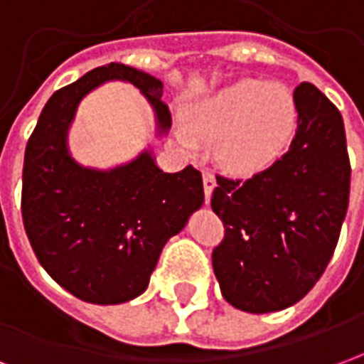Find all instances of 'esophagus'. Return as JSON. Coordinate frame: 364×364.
<instances>
[{
	"label": "esophagus",
	"instance_id": "obj_1",
	"mask_svg": "<svg viewBox=\"0 0 364 364\" xmlns=\"http://www.w3.org/2000/svg\"><path fill=\"white\" fill-rule=\"evenodd\" d=\"M203 185H205L206 203H208V200H210V195H213L214 187H216V177H214L213 171H208V169L203 171Z\"/></svg>",
	"mask_w": 364,
	"mask_h": 364
}]
</instances>
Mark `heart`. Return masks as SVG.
Segmentation results:
<instances>
[{
  "instance_id": "1",
  "label": "heart",
  "mask_w": 364,
  "mask_h": 364,
  "mask_svg": "<svg viewBox=\"0 0 364 364\" xmlns=\"http://www.w3.org/2000/svg\"><path fill=\"white\" fill-rule=\"evenodd\" d=\"M294 97L281 83L240 80L195 105L185 117L181 140L187 148L214 142L226 167L255 173L281 156L296 128Z\"/></svg>"
}]
</instances>
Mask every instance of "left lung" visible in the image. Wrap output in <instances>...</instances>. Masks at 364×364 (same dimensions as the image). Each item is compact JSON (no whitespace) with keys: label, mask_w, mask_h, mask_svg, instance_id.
<instances>
[{"label":"left lung","mask_w":364,"mask_h":364,"mask_svg":"<svg viewBox=\"0 0 364 364\" xmlns=\"http://www.w3.org/2000/svg\"><path fill=\"white\" fill-rule=\"evenodd\" d=\"M296 134L250 179L216 175L210 206L224 224L213 269L222 296L252 314L304 298L336 252L349 206L351 164L341 112L312 83L294 90Z\"/></svg>","instance_id":"8db88e82"}]
</instances>
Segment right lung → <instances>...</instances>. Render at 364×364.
Returning <instances> with one entry per match:
<instances>
[{
  "label": "right lung",
  "instance_id": "right-lung-1",
  "mask_svg": "<svg viewBox=\"0 0 364 364\" xmlns=\"http://www.w3.org/2000/svg\"><path fill=\"white\" fill-rule=\"evenodd\" d=\"M109 80L130 82L150 101L159 132L171 127L164 83L111 62L58 90L44 105L23 164L21 213L44 271L62 289L91 304H120L148 289L159 253L205 203L193 166L161 171L144 151L109 171L75 164L68 128L83 97Z\"/></svg>",
  "mask_w": 364,
  "mask_h": 364
}]
</instances>
